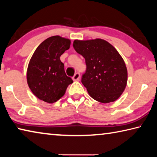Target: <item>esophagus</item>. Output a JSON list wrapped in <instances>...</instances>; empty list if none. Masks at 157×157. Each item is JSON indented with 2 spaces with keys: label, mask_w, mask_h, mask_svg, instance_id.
Segmentation results:
<instances>
[{
  "label": "esophagus",
  "mask_w": 157,
  "mask_h": 157,
  "mask_svg": "<svg viewBox=\"0 0 157 157\" xmlns=\"http://www.w3.org/2000/svg\"><path fill=\"white\" fill-rule=\"evenodd\" d=\"M79 78H80V75H79V73H75V75H74V76L73 77V79L74 81H78L79 79Z\"/></svg>",
  "instance_id": "34e87169"
}]
</instances>
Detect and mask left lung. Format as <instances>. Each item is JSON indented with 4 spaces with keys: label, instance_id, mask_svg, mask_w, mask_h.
Here are the masks:
<instances>
[{
    "label": "left lung",
    "instance_id": "1",
    "mask_svg": "<svg viewBox=\"0 0 157 157\" xmlns=\"http://www.w3.org/2000/svg\"><path fill=\"white\" fill-rule=\"evenodd\" d=\"M73 48L85 59L86 69L82 83L90 96L102 103L118 99L126 87L127 70L115 48L101 39L75 40Z\"/></svg>",
    "mask_w": 157,
    "mask_h": 157
}]
</instances>
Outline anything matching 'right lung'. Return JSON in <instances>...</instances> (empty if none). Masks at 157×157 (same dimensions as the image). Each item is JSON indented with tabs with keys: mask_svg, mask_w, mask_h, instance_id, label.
Listing matches in <instances>:
<instances>
[{
	"mask_svg": "<svg viewBox=\"0 0 157 157\" xmlns=\"http://www.w3.org/2000/svg\"><path fill=\"white\" fill-rule=\"evenodd\" d=\"M71 41L59 36L46 39L37 47L29 62L28 84L39 99L54 103L64 95L73 81L66 75L60 56L69 49Z\"/></svg>",
	"mask_w": 157,
	"mask_h": 157,
	"instance_id": "right-lung-1",
	"label": "right lung"
}]
</instances>
